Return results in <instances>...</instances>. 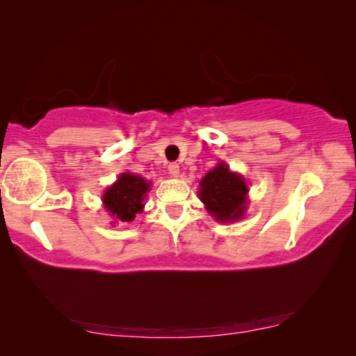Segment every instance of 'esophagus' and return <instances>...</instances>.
<instances>
[{"mask_svg": "<svg viewBox=\"0 0 356 356\" xmlns=\"http://www.w3.org/2000/svg\"><path fill=\"white\" fill-rule=\"evenodd\" d=\"M168 171H169V174H171V176H174V177H179V174H180V169H179L177 163H169V165H168Z\"/></svg>", "mask_w": 356, "mask_h": 356, "instance_id": "esophagus-1", "label": "esophagus"}]
</instances>
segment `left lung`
Returning a JSON list of instances; mask_svg holds the SVG:
<instances>
[{
	"label": "left lung",
	"instance_id": "1",
	"mask_svg": "<svg viewBox=\"0 0 356 356\" xmlns=\"http://www.w3.org/2000/svg\"><path fill=\"white\" fill-rule=\"evenodd\" d=\"M200 185V200L213 218L229 223L244 217L249 187L244 177L229 171L227 163H217V166L202 177Z\"/></svg>",
	"mask_w": 356,
	"mask_h": 356
}]
</instances>
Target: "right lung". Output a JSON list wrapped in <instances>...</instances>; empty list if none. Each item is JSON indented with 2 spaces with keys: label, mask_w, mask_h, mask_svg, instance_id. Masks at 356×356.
Listing matches in <instances>:
<instances>
[{
  "label": "right lung",
  "mask_w": 356,
  "mask_h": 356,
  "mask_svg": "<svg viewBox=\"0 0 356 356\" xmlns=\"http://www.w3.org/2000/svg\"><path fill=\"white\" fill-rule=\"evenodd\" d=\"M150 190V182L131 172H123L103 195V204L111 217L120 222H133L136 213L143 212L144 198Z\"/></svg>",
  "instance_id": "right-lung-1"
}]
</instances>
